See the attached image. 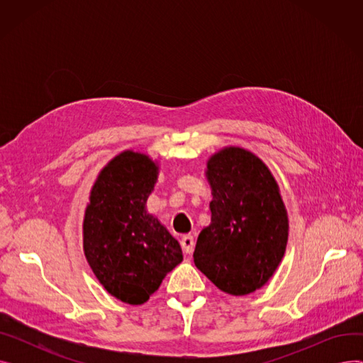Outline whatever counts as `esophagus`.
I'll return each mask as SVG.
<instances>
[{
    "mask_svg": "<svg viewBox=\"0 0 363 363\" xmlns=\"http://www.w3.org/2000/svg\"><path fill=\"white\" fill-rule=\"evenodd\" d=\"M181 245H182V250L186 253V255H191L194 252V245H196V241H194V237L193 235H184L181 238Z\"/></svg>",
    "mask_w": 363,
    "mask_h": 363,
    "instance_id": "1",
    "label": "esophagus"
}]
</instances>
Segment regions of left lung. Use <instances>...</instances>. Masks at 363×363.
Instances as JSON below:
<instances>
[{"mask_svg": "<svg viewBox=\"0 0 363 363\" xmlns=\"http://www.w3.org/2000/svg\"><path fill=\"white\" fill-rule=\"evenodd\" d=\"M212 220L200 233L194 263L219 290L250 294L269 281L289 240L279 186L252 151L225 147L207 160Z\"/></svg>", "mask_w": 363, "mask_h": 363, "instance_id": "obj_1", "label": "left lung"}]
</instances>
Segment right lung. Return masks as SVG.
<instances>
[{"instance_id":"1","label":"right lung","mask_w":363,"mask_h":363,"mask_svg":"<svg viewBox=\"0 0 363 363\" xmlns=\"http://www.w3.org/2000/svg\"><path fill=\"white\" fill-rule=\"evenodd\" d=\"M159 166L126 150L92 185L84 218V253L103 287L123 303L143 304L182 262L179 242L147 213Z\"/></svg>"}]
</instances>
